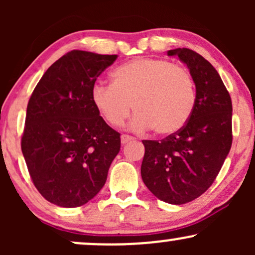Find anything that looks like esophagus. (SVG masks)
I'll return each mask as SVG.
<instances>
[{
	"label": "esophagus",
	"instance_id": "1",
	"mask_svg": "<svg viewBox=\"0 0 255 255\" xmlns=\"http://www.w3.org/2000/svg\"><path fill=\"white\" fill-rule=\"evenodd\" d=\"M133 140H134V137H131V136H129V135H125V134L121 136V142H122V145L128 144V142L133 141Z\"/></svg>",
	"mask_w": 255,
	"mask_h": 255
}]
</instances>
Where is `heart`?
I'll use <instances>...</instances> for the list:
<instances>
[{
	"label": "heart",
	"mask_w": 255,
	"mask_h": 255,
	"mask_svg": "<svg viewBox=\"0 0 255 255\" xmlns=\"http://www.w3.org/2000/svg\"><path fill=\"white\" fill-rule=\"evenodd\" d=\"M91 101L113 127L125 124L133 105L131 130L154 128L159 135H171L189 121L197 93L188 69L166 60L136 57L111 72V85L96 84Z\"/></svg>",
	"instance_id": "b5f03b06"
}]
</instances>
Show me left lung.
<instances>
[{
	"mask_svg": "<svg viewBox=\"0 0 255 255\" xmlns=\"http://www.w3.org/2000/svg\"><path fill=\"white\" fill-rule=\"evenodd\" d=\"M168 56H177L188 67L197 102L182 129L160 141L142 140L141 177L159 200L182 205L209 189L229 154L233 105L218 72L201 55L178 48Z\"/></svg>",
	"mask_w": 255,
	"mask_h": 255,
	"instance_id": "left-lung-1",
	"label": "left lung"
}]
</instances>
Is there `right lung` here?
<instances>
[{
  "label": "right lung",
  "mask_w": 255,
  "mask_h": 255,
  "mask_svg": "<svg viewBox=\"0 0 255 255\" xmlns=\"http://www.w3.org/2000/svg\"><path fill=\"white\" fill-rule=\"evenodd\" d=\"M118 55L73 50L44 73L26 111L21 150L38 192L51 204L78 207L103 188L121 147L91 91Z\"/></svg>",
  "instance_id": "obj_1"
}]
</instances>
